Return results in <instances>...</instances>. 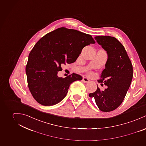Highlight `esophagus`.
Here are the masks:
<instances>
[{
    "label": "esophagus",
    "mask_w": 146,
    "mask_h": 146,
    "mask_svg": "<svg viewBox=\"0 0 146 146\" xmlns=\"http://www.w3.org/2000/svg\"><path fill=\"white\" fill-rule=\"evenodd\" d=\"M83 81L84 83H88L90 81L88 78H87L86 77H83Z\"/></svg>",
    "instance_id": "esophagus-1"
}]
</instances>
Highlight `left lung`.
<instances>
[{
	"label": "left lung",
	"mask_w": 146,
	"mask_h": 146,
	"mask_svg": "<svg viewBox=\"0 0 146 146\" xmlns=\"http://www.w3.org/2000/svg\"><path fill=\"white\" fill-rule=\"evenodd\" d=\"M97 43L108 54L105 68L101 73L107 88L97 90L89 94L94 97L98 109L104 112H109L117 108L123 101L129 88L133 78V66L124 46L114 37L97 36Z\"/></svg>",
	"instance_id": "obj_1"
}]
</instances>
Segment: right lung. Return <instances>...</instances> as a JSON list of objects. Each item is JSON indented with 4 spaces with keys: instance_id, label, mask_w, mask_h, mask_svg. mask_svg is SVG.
<instances>
[{
    "instance_id": "obj_1",
    "label": "right lung",
    "mask_w": 146,
    "mask_h": 146,
    "mask_svg": "<svg viewBox=\"0 0 146 146\" xmlns=\"http://www.w3.org/2000/svg\"><path fill=\"white\" fill-rule=\"evenodd\" d=\"M95 43L90 35L61 27L36 44L29 54L26 73L29 90L37 102L51 106L64 99L70 84L82 77L73 73L60 78L58 72L62 65L76 62L84 47Z\"/></svg>"
}]
</instances>
